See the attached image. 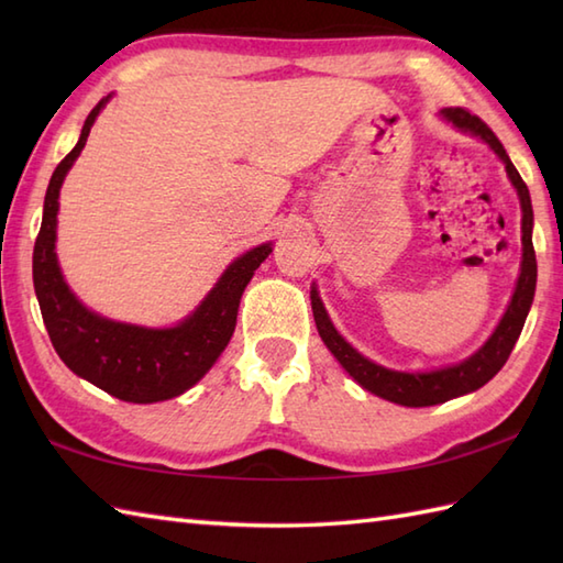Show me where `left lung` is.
<instances>
[{
  "mask_svg": "<svg viewBox=\"0 0 563 563\" xmlns=\"http://www.w3.org/2000/svg\"><path fill=\"white\" fill-rule=\"evenodd\" d=\"M442 115H445L452 125H457L460 130H466V133L472 135H479L482 140L488 142V145H492V150L500 159H504L510 181L518 188V196H520L522 268H520L516 295H512L508 312L504 314V319H500L494 336L484 343V349L479 353H474L470 361H464L460 365L435 369V373H421V375L394 373V369H387L382 365H375L373 361H367V357L357 353L351 343L343 341L341 333L333 329L331 319L327 317V309L321 305L317 290H312V312H314L319 336L327 343V349L336 355V361L345 367V373H349L363 389L401 406H433V404L450 401L454 397H462L466 391L484 387L486 382L506 365L512 345H516L520 331L525 327V319H528L532 297H534V285H537V258H534V246H532V202H530V190L525 186L522 176L508 159V154L504 145H500V140L494 135V130L488 128L479 115H472L464 109H445Z\"/></svg>",
  "mask_w": 563,
  "mask_h": 563,
  "instance_id": "obj_1",
  "label": "left lung"
}]
</instances>
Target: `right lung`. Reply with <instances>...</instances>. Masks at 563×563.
<instances>
[{
    "mask_svg": "<svg viewBox=\"0 0 563 563\" xmlns=\"http://www.w3.org/2000/svg\"><path fill=\"white\" fill-rule=\"evenodd\" d=\"M106 101L109 97L93 106L75 150L57 164L47 184L41 232L33 246V285L47 336L71 373L123 401L152 404L184 394L218 361L234 333L246 283L273 246L261 244L236 258L196 312L174 329L118 324L81 307L65 285L55 258L57 198L63 178L87 145L89 130Z\"/></svg>",
    "mask_w": 563,
    "mask_h": 563,
    "instance_id": "obj_1",
    "label": "right lung"
}]
</instances>
